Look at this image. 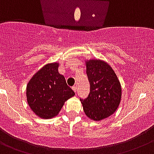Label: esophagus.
<instances>
[{
	"label": "esophagus",
	"mask_w": 154,
	"mask_h": 154,
	"mask_svg": "<svg viewBox=\"0 0 154 154\" xmlns=\"http://www.w3.org/2000/svg\"><path fill=\"white\" fill-rule=\"evenodd\" d=\"M72 90L74 91L75 93H76V92H77V87H76V86H73V87H72Z\"/></svg>",
	"instance_id": "1"
}]
</instances>
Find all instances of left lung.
Segmentation results:
<instances>
[{
    "mask_svg": "<svg viewBox=\"0 0 154 154\" xmlns=\"http://www.w3.org/2000/svg\"><path fill=\"white\" fill-rule=\"evenodd\" d=\"M86 73L90 82V93L80 99L85 115L100 121L116 111L122 97V88L112 67L100 60H85Z\"/></svg>",
    "mask_w": 154,
    "mask_h": 154,
    "instance_id": "obj_1",
    "label": "left lung"
}]
</instances>
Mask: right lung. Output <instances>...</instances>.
Masks as SVG:
<instances>
[{"instance_id":"1","label":"right lung","mask_w":154,"mask_h":154,"mask_svg":"<svg viewBox=\"0 0 154 154\" xmlns=\"http://www.w3.org/2000/svg\"><path fill=\"white\" fill-rule=\"evenodd\" d=\"M58 67V63L46 64L32 76L26 87L28 104L40 118L57 116L64 103L75 95Z\"/></svg>"}]
</instances>
